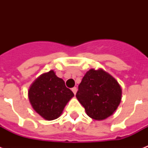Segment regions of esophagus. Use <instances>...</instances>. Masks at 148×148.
I'll use <instances>...</instances> for the list:
<instances>
[{"mask_svg": "<svg viewBox=\"0 0 148 148\" xmlns=\"http://www.w3.org/2000/svg\"><path fill=\"white\" fill-rule=\"evenodd\" d=\"M77 89L76 87H74V88H72V91H73V93H74V95H76L77 93Z\"/></svg>", "mask_w": 148, "mask_h": 148, "instance_id": "obj_1", "label": "esophagus"}]
</instances>
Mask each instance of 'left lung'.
Here are the masks:
<instances>
[{
    "instance_id": "8db88e82",
    "label": "left lung",
    "mask_w": 148,
    "mask_h": 148,
    "mask_svg": "<svg viewBox=\"0 0 148 148\" xmlns=\"http://www.w3.org/2000/svg\"><path fill=\"white\" fill-rule=\"evenodd\" d=\"M121 87L103 69H90L78 86L76 97L92 119L102 121L115 112L121 101Z\"/></svg>"
}]
</instances>
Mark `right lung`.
Masks as SVG:
<instances>
[{
  "label": "right lung",
  "mask_w": 148,
  "mask_h": 148,
  "mask_svg": "<svg viewBox=\"0 0 148 148\" xmlns=\"http://www.w3.org/2000/svg\"><path fill=\"white\" fill-rule=\"evenodd\" d=\"M74 96L64 80L58 77L53 70L40 74L28 90L29 101L33 109L47 121L60 117Z\"/></svg>",
  "instance_id": "obj_1"
}]
</instances>
